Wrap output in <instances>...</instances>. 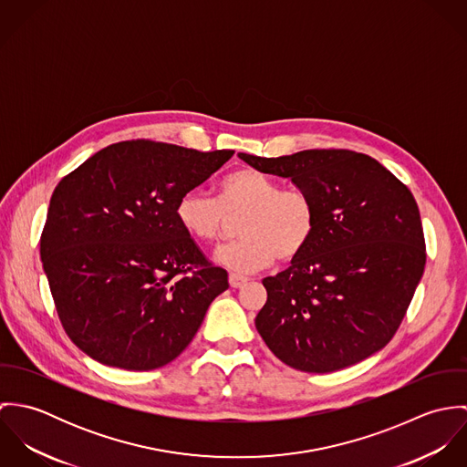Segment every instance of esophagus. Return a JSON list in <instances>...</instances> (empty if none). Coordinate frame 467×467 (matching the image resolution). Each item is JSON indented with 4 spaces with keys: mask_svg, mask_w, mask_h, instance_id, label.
Instances as JSON below:
<instances>
[{
    "mask_svg": "<svg viewBox=\"0 0 467 467\" xmlns=\"http://www.w3.org/2000/svg\"><path fill=\"white\" fill-rule=\"evenodd\" d=\"M248 282V276L244 275H239V273H230V285L232 287H241Z\"/></svg>",
    "mask_w": 467,
    "mask_h": 467,
    "instance_id": "esophagus-1",
    "label": "esophagus"
}]
</instances>
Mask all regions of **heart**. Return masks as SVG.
Listing matches in <instances>:
<instances>
[{
  "instance_id": "b5f03b06",
  "label": "heart",
  "mask_w": 467,
  "mask_h": 467,
  "mask_svg": "<svg viewBox=\"0 0 467 467\" xmlns=\"http://www.w3.org/2000/svg\"><path fill=\"white\" fill-rule=\"evenodd\" d=\"M217 198L200 189L185 192L176 202V219L183 232L200 243L217 241L230 219L241 217L243 239L221 248L215 261L237 273H254L295 261L309 246L317 230L313 198L257 169H237L217 183Z\"/></svg>"
}]
</instances>
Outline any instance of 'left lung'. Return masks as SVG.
Masks as SVG:
<instances>
[{
	"label": "left lung",
	"instance_id": "8db88e82",
	"mask_svg": "<svg viewBox=\"0 0 467 467\" xmlns=\"http://www.w3.org/2000/svg\"><path fill=\"white\" fill-rule=\"evenodd\" d=\"M257 171L289 178L317 206V230L300 257L263 280L255 327L285 365L326 374L381 350L400 329L424 273L419 206L378 160L347 149L261 158Z\"/></svg>",
	"mask_w": 467,
	"mask_h": 467
}]
</instances>
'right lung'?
Returning <instances> with one entry per match:
<instances>
[{"label": "right lung", "mask_w": 467, "mask_h": 467, "mask_svg": "<svg viewBox=\"0 0 467 467\" xmlns=\"http://www.w3.org/2000/svg\"><path fill=\"white\" fill-rule=\"evenodd\" d=\"M232 156L130 140L59 182L41 261L59 320L89 358L154 370L192 341L212 300L228 289V273L183 232L176 202Z\"/></svg>", "instance_id": "obj_1"}]
</instances>
